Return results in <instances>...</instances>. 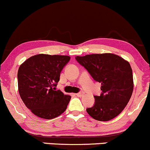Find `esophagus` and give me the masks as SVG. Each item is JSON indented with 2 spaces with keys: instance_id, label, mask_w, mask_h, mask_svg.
I'll return each mask as SVG.
<instances>
[{
  "instance_id": "1",
  "label": "esophagus",
  "mask_w": 150,
  "mask_h": 150,
  "mask_svg": "<svg viewBox=\"0 0 150 150\" xmlns=\"http://www.w3.org/2000/svg\"><path fill=\"white\" fill-rule=\"evenodd\" d=\"M83 95V92H79L78 93H76V96L77 97H81Z\"/></svg>"
}]
</instances>
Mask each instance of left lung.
Listing matches in <instances>:
<instances>
[{"label":"left lung","mask_w":150,"mask_h":150,"mask_svg":"<svg viewBox=\"0 0 150 150\" xmlns=\"http://www.w3.org/2000/svg\"><path fill=\"white\" fill-rule=\"evenodd\" d=\"M76 59L101 83L102 93L86 109L96 120L107 121L117 117L129 102L133 91V71L129 62L112 53L76 56Z\"/></svg>","instance_id":"obj_1"}]
</instances>
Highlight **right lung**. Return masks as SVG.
Listing matches in <instances>:
<instances>
[{"instance_id": "obj_1", "label": "right lung", "mask_w": 150, "mask_h": 150, "mask_svg": "<svg viewBox=\"0 0 150 150\" xmlns=\"http://www.w3.org/2000/svg\"><path fill=\"white\" fill-rule=\"evenodd\" d=\"M69 56L39 54L29 57L19 67L18 91L24 105L37 117L52 119L66 110L71 96L56 86Z\"/></svg>"}]
</instances>
